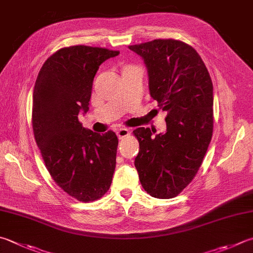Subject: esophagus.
I'll list each match as a JSON object with an SVG mask.
<instances>
[{"mask_svg":"<svg viewBox=\"0 0 253 253\" xmlns=\"http://www.w3.org/2000/svg\"><path fill=\"white\" fill-rule=\"evenodd\" d=\"M128 134H130V130L126 127H122L117 130V135L119 139H125V137H126Z\"/></svg>","mask_w":253,"mask_h":253,"instance_id":"34e87169","label":"esophagus"}]
</instances>
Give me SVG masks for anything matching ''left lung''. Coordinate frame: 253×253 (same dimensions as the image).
Wrapping results in <instances>:
<instances>
[{
  "instance_id": "left-lung-1",
  "label": "left lung",
  "mask_w": 253,
  "mask_h": 253,
  "mask_svg": "<svg viewBox=\"0 0 253 253\" xmlns=\"http://www.w3.org/2000/svg\"><path fill=\"white\" fill-rule=\"evenodd\" d=\"M128 48L144 59L151 97L168 112L164 134L154 136L150 127L133 131L140 144L134 165L147 194L173 198L197 174L211 140V76L198 52L184 42L154 40Z\"/></svg>"
}]
</instances>
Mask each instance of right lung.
I'll return each instance as SVG.
<instances>
[{
    "label": "right lung",
    "instance_id": "1",
    "mask_svg": "<svg viewBox=\"0 0 253 253\" xmlns=\"http://www.w3.org/2000/svg\"><path fill=\"white\" fill-rule=\"evenodd\" d=\"M119 54L101 47H65L45 61L35 83L32 123L37 146L52 179L79 202L101 198L116 169V133L90 131L78 114L89 110L99 66Z\"/></svg>",
    "mask_w": 253,
    "mask_h": 253
}]
</instances>
